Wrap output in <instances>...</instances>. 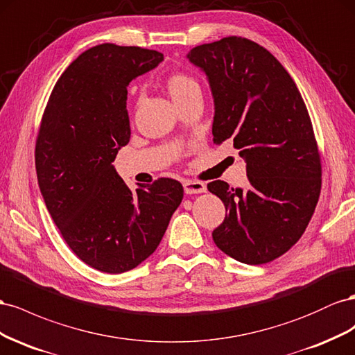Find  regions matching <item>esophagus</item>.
I'll list each match as a JSON object with an SVG mask.
<instances>
[{
  "label": "esophagus",
  "mask_w": 355,
  "mask_h": 355,
  "mask_svg": "<svg viewBox=\"0 0 355 355\" xmlns=\"http://www.w3.org/2000/svg\"><path fill=\"white\" fill-rule=\"evenodd\" d=\"M184 191L187 195H196V193H204L207 190V186L202 183V181H195V180H186L183 183Z\"/></svg>",
  "instance_id": "esophagus-1"
}]
</instances>
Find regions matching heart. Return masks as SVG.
<instances>
[{
  "mask_svg": "<svg viewBox=\"0 0 355 355\" xmlns=\"http://www.w3.org/2000/svg\"><path fill=\"white\" fill-rule=\"evenodd\" d=\"M165 90L175 107L181 105L193 96H200L202 89L195 76L187 71H174L165 78Z\"/></svg>",
  "mask_w": 355,
  "mask_h": 355,
  "instance_id": "heart-1",
  "label": "heart"
}]
</instances>
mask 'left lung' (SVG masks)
Returning a JSON list of instances; mask_svg holds the SVG:
<instances>
[{"instance_id":"1","label":"left lung","mask_w":355,"mask_h":355,"mask_svg":"<svg viewBox=\"0 0 355 355\" xmlns=\"http://www.w3.org/2000/svg\"><path fill=\"white\" fill-rule=\"evenodd\" d=\"M187 58L209 80L214 144H232L247 162L245 190L221 180L207 186L227 212L212 239L241 263H269L300 239L321 191V156L305 101L279 60L248 38L200 44Z\"/></svg>"}]
</instances>
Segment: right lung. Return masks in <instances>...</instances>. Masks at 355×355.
Returning a JSON list of instances; mask_svg holds the SVG:
<instances>
[{
    "label": "right lung",
    "mask_w": 355,
    "mask_h": 355,
    "mask_svg": "<svg viewBox=\"0 0 355 355\" xmlns=\"http://www.w3.org/2000/svg\"><path fill=\"white\" fill-rule=\"evenodd\" d=\"M164 60L156 50L104 43L69 64L49 96L35 141L46 207L86 265L121 273L160 244L183 199L172 178L130 190L111 165L129 143L126 86Z\"/></svg>",
    "instance_id": "add662e5"
}]
</instances>
